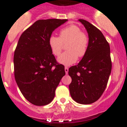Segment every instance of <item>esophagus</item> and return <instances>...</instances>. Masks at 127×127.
<instances>
[{"instance_id":"esophagus-1","label":"esophagus","mask_w":127,"mask_h":127,"mask_svg":"<svg viewBox=\"0 0 127 127\" xmlns=\"http://www.w3.org/2000/svg\"><path fill=\"white\" fill-rule=\"evenodd\" d=\"M64 70H65V72H66V74H68V67H65Z\"/></svg>"}]
</instances>
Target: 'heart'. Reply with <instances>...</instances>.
<instances>
[{
  "label": "heart",
  "mask_w": 127,
  "mask_h": 127,
  "mask_svg": "<svg viewBox=\"0 0 127 127\" xmlns=\"http://www.w3.org/2000/svg\"><path fill=\"white\" fill-rule=\"evenodd\" d=\"M48 43L54 56L60 54L63 44L67 43V51L63 53L57 61L64 66H70L77 61L78 56L82 57L86 55L89 46V38L79 26L71 24L61 29L59 37L53 35L50 36Z\"/></svg>",
  "instance_id": "b5f03b06"
}]
</instances>
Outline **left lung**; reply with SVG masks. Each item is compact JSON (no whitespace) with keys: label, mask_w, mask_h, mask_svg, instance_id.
Returning a JSON list of instances; mask_svg holds the SVG:
<instances>
[{"label":"left lung","mask_w":127,"mask_h":127,"mask_svg":"<svg viewBox=\"0 0 127 127\" xmlns=\"http://www.w3.org/2000/svg\"><path fill=\"white\" fill-rule=\"evenodd\" d=\"M79 21L86 29L89 46L79 63L69 68V89L76 102L91 104L100 98L107 84L112 70L110 47L98 29L85 20Z\"/></svg>","instance_id":"left-lung-1"}]
</instances>
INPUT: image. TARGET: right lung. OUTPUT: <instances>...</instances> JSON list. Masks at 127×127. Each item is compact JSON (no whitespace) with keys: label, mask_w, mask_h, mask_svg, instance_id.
<instances>
[{"label":"right lung","mask_w":127,"mask_h":127,"mask_svg":"<svg viewBox=\"0 0 127 127\" xmlns=\"http://www.w3.org/2000/svg\"><path fill=\"white\" fill-rule=\"evenodd\" d=\"M68 20H39L20 36L13 58L14 73L21 93L37 106L52 101L55 91L65 75L48 45L54 31Z\"/></svg>","instance_id":"1"}]
</instances>
